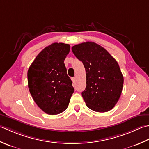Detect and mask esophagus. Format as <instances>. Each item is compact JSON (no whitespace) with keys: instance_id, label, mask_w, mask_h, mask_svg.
<instances>
[{"instance_id":"34e87169","label":"esophagus","mask_w":149,"mask_h":149,"mask_svg":"<svg viewBox=\"0 0 149 149\" xmlns=\"http://www.w3.org/2000/svg\"><path fill=\"white\" fill-rule=\"evenodd\" d=\"M71 80L72 81V82L74 83L75 81H76V78L75 77H72V78H71Z\"/></svg>"}]
</instances>
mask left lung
<instances>
[{"mask_svg":"<svg viewBox=\"0 0 149 149\" xmlns=\"http://www.w3.org/2000/svg\"><path fill=\"white\" fill-rule=\"evenodd\" d=\"M86 69V87L81 93L91 110L105 113L116 104L122 92L123 77L116 60L101 45L87 42L72 47Z\"/></svg>","mask_w":149,"mask_h":149,"instance_id":"8db88e82","label":"left lung"}]
</instances>
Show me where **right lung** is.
Masks as SVG:
<instances>
[{
  "instance_id": "add662e5",
  "label": "right lung",
  "mask_w": 149,
  "mask_h": 149,
  "mask_svg": "<svg viewBox=\"0 0 149 149\" xmlns=\"http://www.w3.org/2000/svg\"><path fill=\"white\" fill-rule=\"evenodd\" d=\"M69 51V44L53 43L45 47L29 68V92L46 114L55 115L64 111L74 92L63 63Z\"/></svg>"
}]
</instances>
